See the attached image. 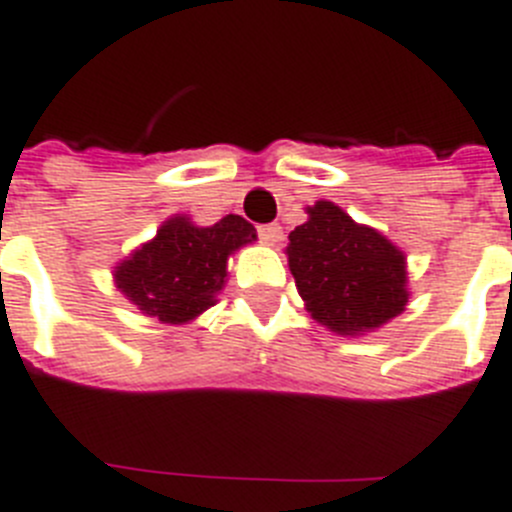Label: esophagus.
I'll list each match as a JSON object with an SVG mask.
<instances>
[{"label": "esophagus", "instance_id": "obj_1", "mask_svg": "<svg viewBox=\"0 0 512 512\" xmlns=\"http://www.w3.org/2000/svg\"><path fill=\"white\" fill-rule=\"evenodd\" d=\"M259 238L264 240V243H277V240H282V227L277 225V222H269V225H259Z\"/></svg>", "mask_w": 512, "mask_h": 512}]
</instances>
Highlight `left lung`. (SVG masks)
<instances>
[{"instance_id":"8db88e82","label":"left lung","mask_w":512,"mask_h":512,"mask_svg":"<svg viewBox=\"0 0 512 512\" xmlns=\"http://www.w3.org/2000/svg\"><path fill=\"white\" fill-rule=\"evenodd\" d=\"M290 272L310 316L336 334L373 331L404 310V253L331 202L290 233Z\"/></svg>"}]
</instances>
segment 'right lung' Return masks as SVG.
Segmentation results:
<instances>
[{
  "label": "right lung",
  "mask_w": 512,
  "mask_h": 512,
  "mask_svg": "<svg viewBox=\"0 0 512 512\" xmlns=\"http://www.w3.org/2000/svg\"><path fill=\"white\" fill-rule=\"evenodd\" d=\"M256 240V227L238 214H227L212 227H196L173 217L121 266L116 285L147 316L183 323L214 305L225 285L227 256Z\"/></svg>",
  "instance_id": "right-lung-1"
}]
</instances>
